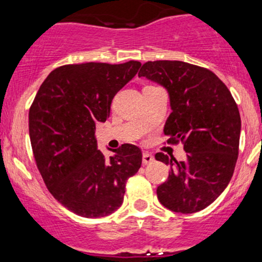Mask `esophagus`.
<instances>
[{"mask_svg": "<svg viewBox=\"0 0 262 262\" xmlns=\"http://www.w3.org/2000/svg\"><path fill=\"white\" fill-rule=\"evenodd\" d=\"M154 162V157L149 153H143V164H150Z\"/></svg>", "mask_w": 262, "mask_h": 262, "instance_id": "esophagus-1", "label": "esophagus"}]
</instances>
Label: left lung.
<instances>
[{
	"mask_svg": "<svg viewBox=\"0 0 262 262\" xmlns=\"http://www.w3.org/2000/svg\"><path fill=\"white\" fill-rule=\"evenodd\" d=\"M139 77L168 92L170 116L164 125L169 143L182 142L186 160L163 153L155 159L170 166L157 189L169 210L191 214L205 209L225 190L238 154L241 119L231 93L206 68L182 61H154L142 66Z\"/></svg>",
	"mask_w": 262,
	"mask_h": 262,
	"instance_id": "obj_1",
	"label": "left lung"
}]
</instances>
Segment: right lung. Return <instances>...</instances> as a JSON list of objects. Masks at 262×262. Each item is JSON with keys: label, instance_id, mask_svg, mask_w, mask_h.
<instances>
[{"label": "right lung", "instance_id": "right-lung-1", "mask_svg": "<svg viewBox=\"0 0 262 262\" xmlns=\"http://www.w3.org/2000/svg\"><path fill=\"white\" fill-rule=\"evenodd\" d=\"M140 62H88L52 71L30 114L31 145L43 182L64 208L103 217L122 205L125 183L142 165V150L123 144L109 159L98 149L96 126L111 113L114 96L134 78Z\"/></svg>", "mask_w": 262, "mask_h": 262}]
</instances>
